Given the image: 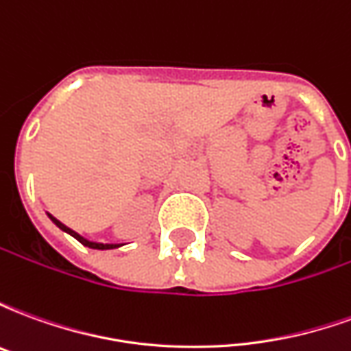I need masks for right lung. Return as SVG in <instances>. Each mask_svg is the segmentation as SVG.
<instances>
[{
	"mask_svg": "<svg viewBox=\"0 0 351 351\" xmlns=\"http://www.w3.org/2000/svg\"><path fill=\"white\" fill-rule=\"evenodd\" d=\"M49 214V213H47ZM49 218L52 220V223H56L58 228L62 229V231H65V233H69L71 237H75L77 241H79L80 244H84V246H88V248H93V250H112V248H120V246H123V244H103V243H92V241H88V239H84V237H80L77 231H73V229H69L67 226H64L62 221L56 220L52 214H49Z\"/></svg>",
	"mask_w": 351,
	"mask_h": 351,
	"instance_id": "1",
	"label": "right lung"
}]
</instances>
